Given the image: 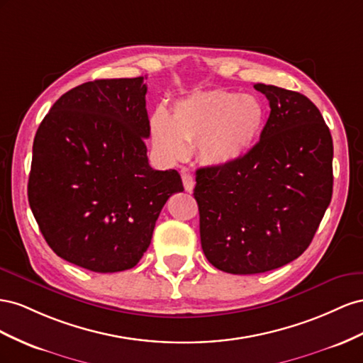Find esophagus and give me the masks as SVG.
<instances>
[{
  "label": "esophagus",
  "instance_id": "esophagus-1",
  "mask_svg": "<svg viewBox=\"0 0 363 363\" xmlns=\"http://www.w3.org/2000/svg\"><path fill=\"white\" fill-rule=\"evenodd\" d=\"M182 182H184L185 191L191 193L193 189H194V178H193V174H190V173H182Z\"/></svg>",
  "mask_w": 363,
  "mask_h": 363
}]
</instances>
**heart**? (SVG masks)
Returning a JSON list of instances; mask_svg holds the SVG:
<instances>
[{
    "label": "heart",
    "instance_id": "obj_1",
    "mask_svg": "<svg viewBox=\"0 0 363 363\" xmlns=\"http://www.w3.org/2000/svg\"><path fill=\"white\" fill-rule=\"evenodd\" d=\"M266 121L263 103L254 96L208 91L176 103L172 117L158 109L150 118L153 144L169 160H182L199 144L203 162L225 167L243 158L260 138Z\"/></svg>",
    "mask_w": 363,
    "mask_h": 363
}]
</instances>
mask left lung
<instances>
[{"instance_id":"left-lung-1","label":"left lung","mask_w":363,"mask_h":363,"mask_svg":"<svg viewBox=\"0 0 363 363\" xmlns=\"http://www.w3.org/2000/svg\"><path fill=\"white\" fill-rule=\"evenodd\" d=\"M271 113L260 141L225 167L196 170L203 254L228 274L294 262L312 243L333 193V140L306 96L255 84Z\"/></svg>"}]
</instances>
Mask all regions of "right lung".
<instances>
[{"instance_id":"right-lung-1","label":"right lung","mask_w":363,"mask_h":363,"mask_svg":"<svg viewBox=\"0 0 363 363\" xmlns=\"http://www.w3.org/2000/svg\"><path fill=\"white\" fill-rule=\"evenodd\" d=\"M144 77L100 79L65 92L39 124L28 203L60 258L92 272L135 266L164 203L184 191L176 170L149 165Z\"/></svg>"}]
</instances>
